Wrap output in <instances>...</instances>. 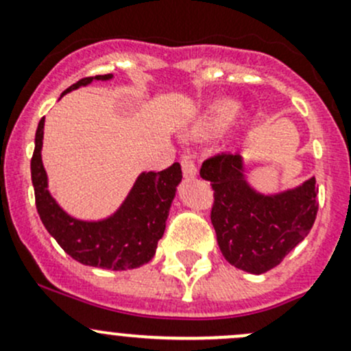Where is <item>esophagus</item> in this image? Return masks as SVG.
<instances>
[{
  "label": "esophagus",
  "instance_id": "34e87169",
  "mask_svg": "<svg viewBox=\"0 0 351 351\" xmlns=\"http://www.w3.org/2000/svg\"><path fill=\"white\" fill-rule=\"evenodd\" d=\"M182 169H183V176H185V178L190 180V178H195L197 176V166L192 159L183 158L182 159Z\"/></svg>",
  "mask_w": 351,
  "mask_h": 351
}]
</instances>
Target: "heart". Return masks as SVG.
<instances>
[{"mask_svg": "<svg viewBox=\"0 0 351 351\" xmlns=\"http://www.w3.org/2000/svg\"><path fill=\"white\" fill-rule=\"evenodd\" d=\"M238 115V104L232 100H217L202 112L195 122V130L200 136H214L224 130Z\"/></svg>", "mask_w": 351, "mask_h": 351, "instance_id": "b5f03b06", "label": "heart"}]
</instances>
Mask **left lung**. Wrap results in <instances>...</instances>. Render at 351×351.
I'll return each instance as SVG.
<instances>
[{"mask_svg": "<svg viewBox=\"0 0 351 351\" xmlns=\"http://www.w3.org/2000/svg\"><path fill=\"white\" fill-rule=\"evenodd\" d=\"M200 176L214 190L210 221L222 254L232 267L260 275L277 267L313 228L316 178L275 195L247 183L241 154L222 153L202 162Z\"/></svg>", "mask_w": 351, "mask_h": 351, "instance_id": "1", "label": "left lung"}]
</instances>
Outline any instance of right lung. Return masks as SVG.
Listing matches in <instances>:
<instances>
[{"label": "right lung", "instance_id": "right-lung-1", "mask_svg": "<svg viewBox=\"0 0 351 351\" xmlns=\"http://www.w3.org/2000/svg\"><path fill=\"white\" fill-rule=\"evenodd\" d=\"M112 80V74L83 77L62 95L91 81ZM61 95V97H62ZM44 119L35 132L32 156V183L42 224L59 246L80 263L105 270H130L153 260L158 241L165 234L166 219L182 182V166L173 162L162 171L141 173L119 210L104 221H80L59 207L47 190V173L42 165Z\"/></svg>", "mask_w": 351, "mask_h": 351}]
</instances>
